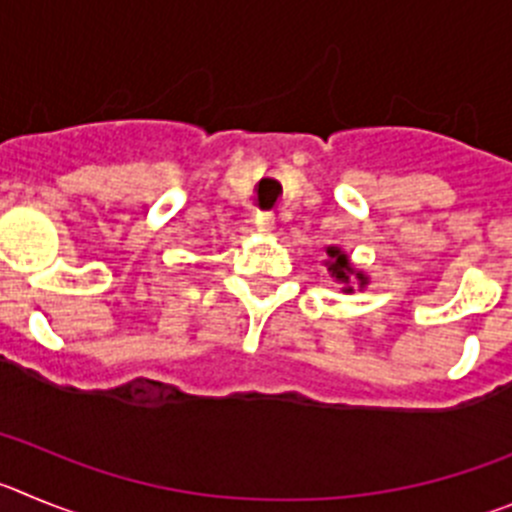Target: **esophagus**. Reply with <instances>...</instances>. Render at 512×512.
I'll list each match as a JSON object with an SVG mask.
<instances>
[{"label":"esophagus","instance_id":"obj_1","mask_svg":"<svg viewBox=\"0 0 512 512\" xmlns=\"http://www.w3.org/2000/svg\"><path fill=\"white\" fill-rule=\"evenodd\" d=\"M255 224H257V232H260V234H273L275 232V216L270 214V211H257Z\"/></svg>","mask_w":512,"mask_h":512}]
</instances>
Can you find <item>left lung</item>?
<instances>
[{"instance_id": "8db88e82", "label": "left lung", "mask_w": 512, "mask_h": 512, "mask_svg": "<svg viewBox=\"0 0 512 512\" xmlns=\"http://www.w3.org/2000/svg\"><path fill=\"white\" fill-rule=\"evenodd\" d=\"M326 255H329V260H326V267H329L331 278L339 280V283L344 285V293H352L354 285L352 280H357L359 288H365L367 285V275L359 273V270H354L352 262H349V257L344 255L339 247H326Z\"/></svg>"}]
</instances>
